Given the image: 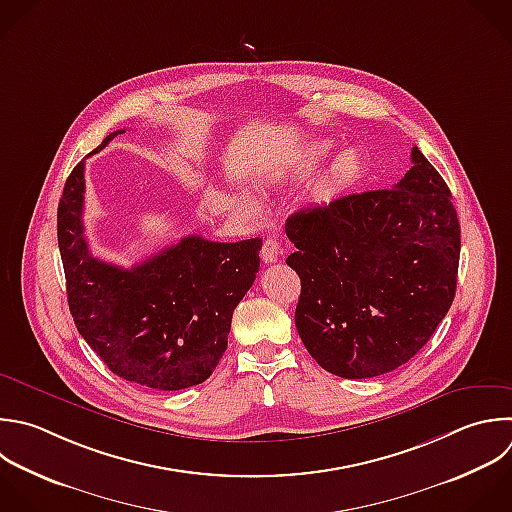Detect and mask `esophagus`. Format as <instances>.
<instances>
[{
    "label": "esophagus",
    "instance_id": "1",
    "mask_svg": "<svg viewBox=\"0 0 512 512\" xmlns=\"http://www.w3.org/2000/svg\"><path fill=\"white\" fill-rule=\"evenodd\" d=\"M278 254H280V246H278V242H276L274 238H268V240L264 242V246H262V252H260L262 262H264V264L278 262Z\"/></svg>",
    "mask_w": 512,
    "mask_h": 512
}]
</instances>
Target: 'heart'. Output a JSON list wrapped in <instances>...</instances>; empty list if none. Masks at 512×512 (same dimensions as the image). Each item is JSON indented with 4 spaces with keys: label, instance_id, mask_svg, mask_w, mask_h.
Masks as SVG:
<instances>
[{
    "label": "heart",
    "instance_id": "1",
    "mask_svg": "<svg viewBox=\"0 0 512 512\" xmlns=\"http://www.w3.org/2000/svg\"><path fill=\"white\" fill-rule=\"evenodd\" d=\"M332 150H334V144L330 140H316V142L306 144L290 158V162H288L290 176L292 178L310 176L314 170H318L324 164V160L332 154ZM362 168H364V160L356 148L342 150L330 162V166L324 168L320 172V176L316 178V182L312 186L314 200L316 202H332L360 178ZM240 204L248 214L258 212V202L254 198L244 196V198H240Z\"/></svg>",
    "mask_w": 512,
    "mask_h": 512
}]
</instances>
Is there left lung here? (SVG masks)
Returning a JSON list of instances; mask_svg holds the SVG:
<instances>
[{"mask_svg":"<svg viewBox=\"0 0 512 512\" xmlns=\"http://www.w3.org/2000/svg\"><path fill=\"white\" fill-rule=\"evenodd\" d=\"M388 190L292 214L286 234L300 276L296 328L310 356L342 378L406 364L446 316L456 290L460 224L450 190L414 146Z\"/></svg>","mask_w":512,"mask_h":512,"instance_id":"obj_1","label":"left lung"}]
</instances>
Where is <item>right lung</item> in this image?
<instances>
[{
    "label": "right lung",
    "mask_w": 512,
    "mask_h": 512,
    "mask_svg": "<svg viewBox=\"0 0 512 512\" xmlns=\"http://www.w3.org/2000/svg\"><path fill=\"white\" fill-rule=\"evenodd\" d=\"M124 130L112 132L92 154ZM84 162L66 180L58 244L76 328L124 380L182 390L204 382L228 346L234 308L256 280L260 238L178 244L120 268L96 258L84 236Z\"/></svg>",
    "instance_id": "right-lung-1"
}]
</instances>
